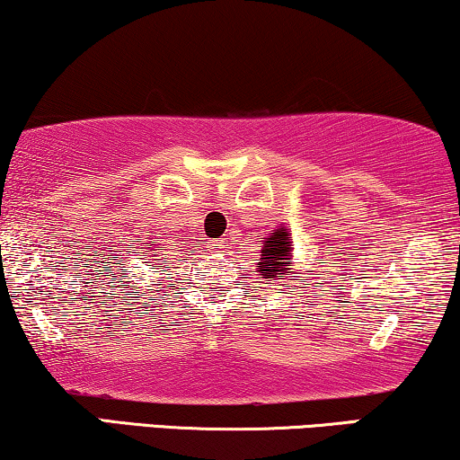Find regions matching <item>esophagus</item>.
Returning a JSON list of instances; mask_svg holds the SVG:
<instances>
[{"instance_id":"esophagus-1","label":"esophagus","mask_w":460,"mask_h":460,"mask_svg":"<svg viewBox=\"0 0 460 460\" xmlns=\"http://www.w3.org/2000/svg\"><path fill=\"white\" fill-rule=\"evenodd\" d=\"M224 247V241H211L209 243V249H213V251H219Z\"/></svg>"}]
</instances>
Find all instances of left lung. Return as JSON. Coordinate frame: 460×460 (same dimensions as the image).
Returning a JSON list of instances; mask_svg holds the SVG:
<instances>
[{
  "instance_id": "left-lung-1",
  "label": "left lung",
  "mask_w": 460,
  "mask_h": 460,
  "mask_svg": "<svg viewBox=\"0 0 460 460\" xmlns=\"http://www.w3.org/2000/svg\"><path fill=\"white\" fill-rule=\"evenodd\" d=\"M293 247H291V236L285 228H279L272 232V236L263 241V249H261V257L257 268H260V276L261 279H272L276 280V276L287 274V263L293 257Z\"/></svg>"
}]
</instances>
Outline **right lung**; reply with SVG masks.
<instances>
[{
  "label": "right lung",
  "mask_w": 460,
  "mask_h": 460,
  "mask_svg": "<svg viewBox=\"0 0 460 460\" xmlns=\"http://www.w3.org/2000/svg\"><path fill=\"white\" fill-rule=\"evenodd\" d=\"M144 244H146V247H142V249H153V247H150V243H144Z\"/></svg>",
  "instance_id": "obj_1"
}]
</instances>
